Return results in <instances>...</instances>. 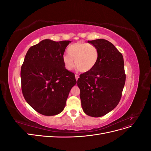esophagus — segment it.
<instances>
[{
	"mask_svg": "<svg viewBox=\"0 0 151 151\" xmlns=\"http://www.w3.org/2000/svg\"><path fill=\"white\" fill-rule=\"evenodd\" d=\"M75 77H76V81H77V79H78V78H79V75L75 74Z\"/></svg>",
	"mask_w": 151,
	"mask_h": 151,
	"instance_id": "34e87169",
	"label": "esophagus"
}]
</instances>
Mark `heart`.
I'll return each instance as SVG.
<instances>
[{"label": "heart", "instance_id": "heart-1", "mask_svg": "<svg viewBox=\"0 0 151 151\" xmlns=\"http://www.w3.org/2000/svg\"><path fill=\"white\" fill-rule=\"evenodd\" d=\"M68 55L63 56V62L66 69L70 70L75 65L79 71L86 72L92 70L98 59L97 47L93 44L77 42L67 48Z\"/></svg>", "mask_w": 151, "mask_h": 151}]
</instances>
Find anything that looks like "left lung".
Here are the masks:
<instances>
[{"instance_id": "8db88e82", "label": "left lung", "mask_w": 151, "mask_h": 151, "mask_svg": "<svg viewBox=\"0 0 151 151\" xmlns=\"http://www.w3.org/2000/svg\"><path fill=\"white\" fill-rule=\"evenodd\" d=\"M97 47L99 56L92 70L80 75L77 86L84 112L90 116L106 115L119 103L126 76L122 54L108 41H88Z\"/></svg>"}]
</instances>
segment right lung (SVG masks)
<instances>
[{
  "instance_id": "1",
  "label": "right lung",
  "mask_w": 151,
  "mask_h": 151,
  "mask_svg": "<svg viewBox=\"0 0 151 151\" xmlns=\"http://www.w3.org/2000/svg\"><path fill=\"white\" fill-rule=\"evenodd\" d=\"M70 42L43 40L26 53L21 70L22 93L26 102L43 115L61 113L77 83L74 74L66 69L62 59Z\"/></svg>"
}]
</instances>
